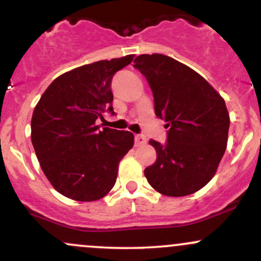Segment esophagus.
Wrapping results in <instances>:
<instances>
[{"label": "esophagus", "instance_id": "esophagus-1", "mask_svg": "<svg viewBox=\"0 0 261 261\" xmlns=\"http://www.w3.org/2000/svg\"><path fill=\"white\" fill-rule=\"evenodd\" d=\"M146 143V137L143 135H136L135 136V146H142Z\"/></svg>", "mask_w": 261, "mask_h": 261}]
</instances>
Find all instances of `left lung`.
<instances>
[{
  "label": "left lung",
  "mask_w": 261,
  "mask_h": 261,
  "mask_svg": "<svg viewBox=\"0 0 261 261\" xmlns=\"http://www.w3.org/2000/svg\"><path fill=\"white\" fill-rule=\"evenodd\" d=\"M134 62L153 93L155 115L169 127L166 145L149 141L157 158L145 176L166 196L196 193L216 174L227 148L224 99L196 71L169 56L143 54Z\"/></svg>",
  "instance_id": "1"
}]
</instances>
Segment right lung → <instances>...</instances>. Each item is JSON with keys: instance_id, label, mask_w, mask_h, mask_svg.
<instances>
[{"instance_id": "add662e5", "label": "right lung", "mask_w": 261, "mask_h": 261, "mask_svg": "<svg viewBox=\"0 0 261 261\" xmlns=\"http://www.w3.org/2000/svg\"><path fill=\"white\" fill-rule=\"evenodd\" d=\"M135 55L73 68L51 82L34 108L32 143L56 191L76 201H95L112 190L119 163L133 148L134 134L95 125L114 113L113 76Z\"/></svg>"}]
</instances>
